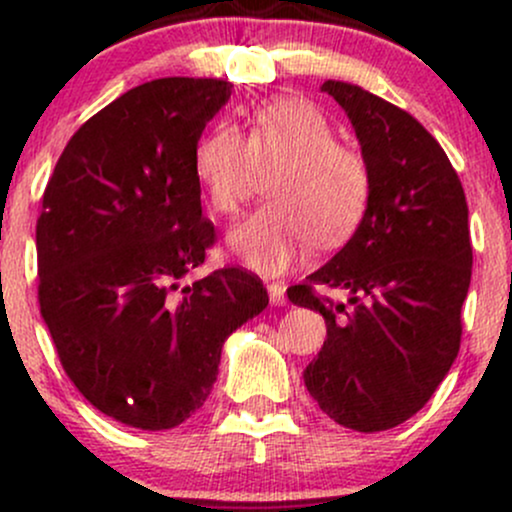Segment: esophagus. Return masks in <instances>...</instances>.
I'll use <instances>...</instances> for the list:
<instances>
[{"label":"esophagus","mask_w":512,"mask_h":512,"mask_svg":"<svg viewBox=\"0 0 512 512\" xmlns=\"http://www.w3.org/2000/svg\"><path fill=\"white\" fill-rule=\"evenodd\" d=\"M267 291H269V301H272V305L286 303V286L281 284V281H269Z\"/></svg>","instance_id":"esophagus-1"}]
</instances>
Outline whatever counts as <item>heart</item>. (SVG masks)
Instances as JSON below:
<instances>
[{"label": "heart", "instance_id": "heart-1", "mask_svg": "<svg viewBox=\"0 0 512 512\" xmlns=\"http://www.w3.org/2000/svg\"><path fill=\"white\" fill-rule=\"evenodd\" d=\"M272 170L267 202L228 236L248 267L264 274L289 269L310 243L342 245L366 214L373 173L354 144L339 142L330 117L305 98H274L250 113L248 137L219 122L197 139L192 168L209 207L238 214L257 173Z\"/></svg>", "mask_w": 512, "mask_h": 512}]
</instances>
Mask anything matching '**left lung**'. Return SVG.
I'll return each instance as SVG.
<instances>
[{"mask_svg": "<svg viewBox=\"0 0 512 512\" xmlns=\"http://www.w3.org/2000/svg\"><path fill=\"white\" fill-rule=\"evenodd\" d=\"M322 91L349 115L373 192L349 243L289 289L291 303L320 310L327 325L303 380L339 426L387 431L424 407L460 351L472 279L467 199L445 151L407 110L344 81ZM317 285L352 298L334 304Z\"/></svg>", "mask_w": 512, "mask_h": 512, "instance_id": "1", "label": "left lung"}]
</instances>
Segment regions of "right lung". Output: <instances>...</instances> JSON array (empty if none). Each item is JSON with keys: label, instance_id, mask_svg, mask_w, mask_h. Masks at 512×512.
Returning a JSON list of instances; mask_svg holds the SVG:
<instances>
[{"label": "right lung", "instance_id": "right-lung-1", "mask_svg": "<svg viewBox=\"0 0 512 512\" xmlns=\"http://www.w3.org/2000/svg\"><path fill=\"white\" fill-rule=\"evenodd\" d=\"M231 91L168 76L122 93L76 129L45 187L40 315L76 390L142 431L207 402L228 334L269 303L248 269L185 284L216 240L192 154Z\"/></svg>", "mask_w": 512, "mask_h": 512}]
</instances>
